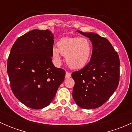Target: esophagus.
<instances>
[{
  "mask_svg": "<svg viewBox=\"0 0 132 132\" xmlns=\"http://www.w3.org/2000/svg\"><path fill=\"white\" fill-rule=\"evenodd\" d=\"M71 77V73H69V72H66V76H65V78H70V77Z\"/></svg>",
  "mask_w": 132,
  "mask_h": 132,
  "instance_id": "1",
  "label": "esophagus"
}]
</instances>
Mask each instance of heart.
Masks as SVG:
<instances>
[{"instance_id":"b5f03b06","label":"heart","mask_w":132,"mask_h":132,"mask_svg":"<svg viewBox=\"0 0 132 132\" xmlns=\"http://www.w3.org/2000/svg\"><path fill=\"white\" fill-rule=\"evenodd\" d=\"M57 46L58 48L54 46L52 50V58L57 64L61 62L60 54L65 55L66 64L72 69L83 68L91 57L92 46L86 38H62L58 41Z\"/></svg>"}]
</instances>
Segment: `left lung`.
Instances as JSON below:
<instances>
[{
    "mask_svg": "<svg viewBox=\"0 0 132 132\" xmlns=\"http://www.w3.org/2000/svg\"><path fill=\"white\" fill-rule=\"evenodd\" d=\"M77 32L91 40L93 52L90 62L73 72V98L80 107L96 109L104 104L118 87L119 57L108 39L94 32Z\"/></svg>",
    "mask_w": 132,
    "mask_h": 132,
    "instance_id": "8db88e82",
    "label": "left lung"
}]
</instances>
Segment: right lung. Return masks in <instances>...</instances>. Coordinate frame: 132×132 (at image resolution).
I'll list each match as a JSON object with an SVG mask.
<instances>
[{"mask_svg":"<svg viewBox=\"0 0 132 132\" xmlns=\"http://www.w3.org/2000/svg\"><path fill=\"white\" fill-rule=\"evenodd\" d=\"M54 35L50 30H34L16 40L7 59L11 88L16 98L33 109L48 105L65 78V71L52 59Z\"/></svg>","mask_w":132,"mask_h":132,"instance_id":"1","label":"right lung"}]
</instances>
